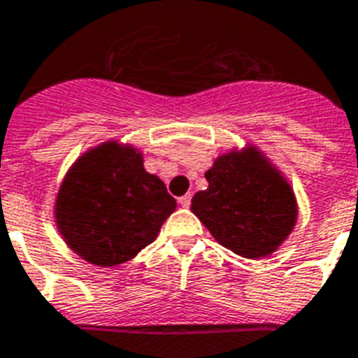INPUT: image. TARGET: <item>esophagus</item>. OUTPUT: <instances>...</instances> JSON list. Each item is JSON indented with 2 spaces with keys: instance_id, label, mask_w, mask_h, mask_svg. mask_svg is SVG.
<instances>
[{
  "instance_id": "1",
  "label": "esophagus",
  "mask_w": 358,
  "mask_h": 358,
  "mask_svg": "<svg viewBox=\"0 0 358 358\" xmlns=\"http://www.w3.org/2000/svg\"><path fill=\"white\" fill-rule=\"evenodd\" d=\"M190 201H192V194H186V196L179 197V205L186 208V206H190Z\"/></svg>"
}]
</instances>
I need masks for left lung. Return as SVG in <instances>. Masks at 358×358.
<instances>
[{
    "label": "left lung",
    "instance_id": "obj_1",
    "mask_svg": "<svg viewBox=\"0 0 358 358\" xmlns=\"http://www.w3.org/2000/svg\"><path fill=\"white\" fill-rule=\"evenodd\" d=\"M190 210L225 249L249 259L271 256L289 238L298 217L294 192L256 146L230 150L205 173Z\"/></svg>",
    "mask_w": 358,
    "mask_h": 358
}]
</instances>
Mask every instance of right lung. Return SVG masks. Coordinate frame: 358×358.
Returning <instances> with one entry per match:
<instances>
[{
  "mask_svg": "<svg viewBox=\"0 0 358 358\" xmlns=\"http://www.w3.org/2000/svg\"><path fill=\"white\" fill-rule=\"evenodd\" d=\"M131 144L108 141L82 153L55 201V223L71 250L96 267H115L153 243L176 210L164 182L144 170Z\"/></svg>",
  "mask_w": 358,
  "mask_h": 358,
  "instance_id": "add662e5",
  "label": "right lung"
}]
</instances>
